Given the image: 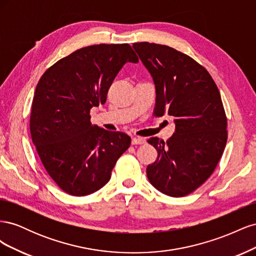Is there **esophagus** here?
I'll use <instances>...</instances> for the list:
<instances>
[{
  "label": "esophagus",
  "instance_id": "obj_1",
  "mask_svg": "<svg viewBox=\"0 0 256 256\" xmlns=\"http://www.w3.org/2000/svg\"><path fill=\"white\" fill-rule=\"evenodd\" d=\"M145 142H146L145 138H132V141H131V143L134 145H141V144H144Z\"/></svg>",
  "mask_w": 256,
  "mask_h": 256
}]
</instances>
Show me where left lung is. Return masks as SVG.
Instances as JSON below:
<instances>
[{
	"label": "left lung",
	"instance_id": "left-lung-1",
	"mask_svg": "<svg viewBox=\"0 0 256 256\" xmlns=\"http://www.w3.org/2000/svg\"><path fill=\"white\" fill-rule=\"evenodd\" d=\"M132 48L156 88L154 115L173 116L175 134L148 141L158 158L146 168L154 188L166 196L189 194L212 174L228 141L220 92L206 69L168 46L136 42Z\"/></svg>",
	"mask_w": 256,
	"mask_h": 256
}]
</instances>
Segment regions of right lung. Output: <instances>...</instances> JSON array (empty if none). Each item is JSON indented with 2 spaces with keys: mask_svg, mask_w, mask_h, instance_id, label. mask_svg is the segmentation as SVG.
<instances>
[{
  "mask_svg": "<svg viewBox=\"0 0 256 256\" xmlns=\"http://www.w3.org/2000/svg\"><path fill=\"white\" fill-rule=\"evenodd\" d=\"M138 58L128 44H94L60 58L35 90L30 130L42 164L66 193L83 196L110 180L129 136L92 125L90 111L104 104L116 74Z\"/></svg>",
  "mask_w": 256,
  "mask_h": 256,
  "instance_id": "1",
  "label": "right lung"
}]
</instances>
